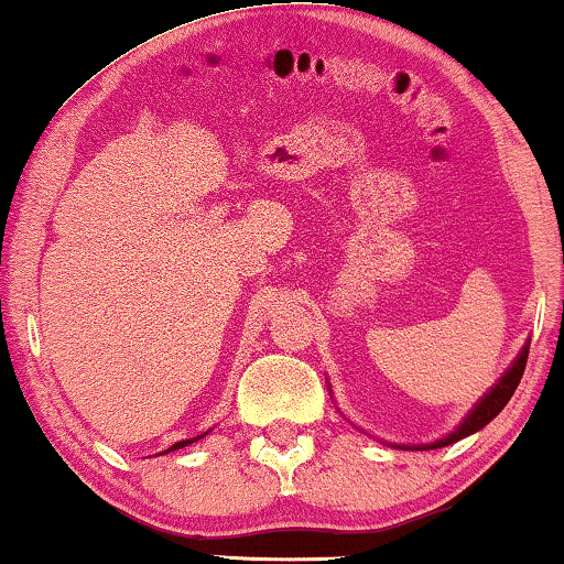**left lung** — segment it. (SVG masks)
I'll return each instance as SVG.
<instances>
[{
    "instance_id": "1",
    "label": "left lung",
    "mask_w": 564,
    "mask_h": 564,
    "mask_svg": "<svg viewBox=\"0 0 564 564\" xmlns=\"http://www.w3.org/2000/svg\"><path fill=\"white\" fill-rule=\"evenodd\" d=\"M528 352H530V340L524 343L522 350L518 352V358L510 362V368L505 370V373L498 378V383H495L488 393H485L477 403L467 410V415L460 420V425L453 427L451 433L443 435L441 441L435 443H420V445H405V443H388L393 447H400V451H435V447H445V445H453L457 441H463V437L473 435L477 431H482L485 425L490 423V420L500 413V410L508 405V400L512 398L514 390L520 386V378L524 373V362H528Z\"/></svg>"
}]
</instances>
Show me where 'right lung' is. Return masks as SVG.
<instances>
[{
    "label": "right lung",
    "instance_id": "1",
    "mask_svg": "<svg viewBox=\"0 0 564 564\" xmlns=\"http://www.w3.org/2000/svg\"><path fill=\"white\" fill-rule=\"evenodd\" d=\"M208 433H212V431H206V433L196 435V437H188V441H178V443H174V445H171V447H166L164 453H171V451H181V447H186V445H191V443H198V441H202V437H206Z\"/></svg>",
    "mask_w": 564,
    "mask_h": 564
}]
</instances>
